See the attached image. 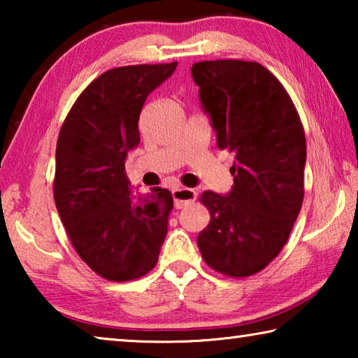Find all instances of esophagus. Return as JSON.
I'll use <instances>...</instances> for the list:
<instances>
[{
    "mask_svg": "<svg viewBox=\"0 0 358 358\" xmlns=\"http://www.w3.org/2000/svg\"><path fill=\"white\" fill-rule=\"evenodd\" d=\"M196 191L189 189V187H177V189L172 191V197H173V205L175 208H185L186 205L192 203L196 201Z\"/></svg>",
    "mask_w": 358,
    "mask_h": 358,
    "instance_id": "1",
    "label": "esophagus"
}]
</instances>
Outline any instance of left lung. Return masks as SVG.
<instances>
[{"mask_svg": "<svg viewBox=\"0 0 358 358\" xmlns=\"http://www.w3.org/2000/svg\"><path fill=\"white\" fill-rule=\"evenodd\" d=\"M221 150L235 155L229 196L205 191L210 222L197 237L210 268L230 278L264 270L286 245L305 196L306 138L281 82L256 62L192 64Z\"/></svg>", "mask_w": 358, "mask_h": 358, "instance_id": "left-lung-1", "label": "left lung"}]
</instances>
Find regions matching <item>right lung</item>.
<instances>
[{"mask_svg":"<svg viewBox=\"0 0 358 358\" xmlns=\"http://www.w3.org/2000/svg\"><path fill=\"white\" fill-rule=\"evenodd\" d=\"M177 62L121 66L83 90L57 142L53 197L66 234L96 275L124 282L156 266L173 207L169 189L141 196L126 177L128 151L141 142L138 117Z\"/></svg>","mask_w":358,"mask_h":358,"instance_id":"1","label":"right lung"}]
</instances>
